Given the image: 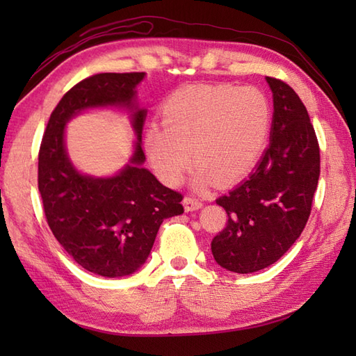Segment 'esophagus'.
Listing matches in <instances>:
<instances>
[{
    "instance_id": "34e87169",
    "label": "esophagus",
    "mask_w": 356,
    "mask_h": 356,
    "mask_svg": "<svg viewBox=\"0 0 356 356\" xmlns=\"http://www.w3.org/2000/svg\"><path fill=\"white\" fill-rule=\"evenodd\" d=\"M184 207H185L186 211H197L203 207V203L199 199H194V197H190V195H188V197L184 199Z\"/></svg>"
}]
</instances>
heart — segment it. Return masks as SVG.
I'll list each match as a JSON object with an SVG mask.
<instances>
[{
    "label": "heart",
    "mask_w": 356,
    "mask_h": 356,
    "mask_svg": "<svg viewBox=\"0 0 356 356\" xmlns=\"http://www.w3.org/2000/svg\"><path fill=\"white\" fill-rule=\"evenodd\" d=\"M270 105L255 87L186 86L162 105V127L145 131V149L163 184L177 186L199 166L195 184H232L254 168L266 145ZM192 153L190 154L189 151Z\"/></svg>",
    "instance_id": "heart-1"
}]
</instances>
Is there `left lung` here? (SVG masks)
I'll list each match as a JSON object with an SVG mask.
<instances>
[{"label": "left lung", "instance_id": "8db88e82", "mask_svg": "<svg viewBox=\"0 0 356 356\" xmlns=\"http://www.w3.org/2000/svg\"><path fill=\"white\" fill-rule=\"evenodd\" d=\"M274 97L270 142L249 177L218 197L228 223L211 241L222 268L251 274L274 264L300 237L320 177V147L305 104L266 78Z\"/></svg>", "mask_w": 356, "mask_h": 356}]
</instances>
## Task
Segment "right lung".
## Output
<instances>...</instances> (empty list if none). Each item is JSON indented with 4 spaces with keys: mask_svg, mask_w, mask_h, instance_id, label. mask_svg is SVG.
I'll return each instance as SVG.
<instances>
[{
    "mask_svg": "<svg viewBox=\"0 0 356 356\" xmlns=\"http://www.w3.org/2000/svg\"><path fill=\"white\" fill-rule=\"evenodd\" d=\"M145 73H99L78 82L50 115L38 154V190L53 232L73 260L102 277L138 270L151 252L165 218L184 213V195L163 186L142 163V128L136 87ZM99 106L132 111L138 138L131 163L113 178L81 175L65 151V124L78 112Z\"/></svg>",
    "mask_w": 356,
    "mask_h": 356,
    "instance_id": "obj_1",
    "label": "right lung"
}]
</instances>
